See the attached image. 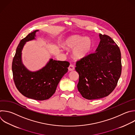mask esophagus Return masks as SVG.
<instances>
[{
  "label": "esophagus",
  "instance_id": "esophagus-1",
  "mask_svg": "<svg viewBox=\"0 0 135 135\" xmlns=\"http://www.w3.org/2000/svg\"><path fill=\"white\" fill-rule=\"evenodd\" d=\"M75 69V68H74V66L73 65H70L69 67H68V70L69 71H73Z\"/></svg>",
  "mask_w": 135,
  "mask_h": 135
}]
</instances>
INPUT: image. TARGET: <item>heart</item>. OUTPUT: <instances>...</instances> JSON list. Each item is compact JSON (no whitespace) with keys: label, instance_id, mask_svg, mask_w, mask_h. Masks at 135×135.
Instances as JSON below:
<instances>
[{"label":"heart","instance_id":"1","mask_svg":"<svg viewBox=\"0 0 135 135\" xmlns=\"http://www.w3.org/2000/svg\"><path fill=\"white\" fill-rule=\"evenodd\" d=\"M62 46L67 50L73 49V57L76 60H81L90 53L93 42L90 37L74 34L69 36L63 41Z\"/></svg>","mask_w":135,"mask_h":135}]
</instances>
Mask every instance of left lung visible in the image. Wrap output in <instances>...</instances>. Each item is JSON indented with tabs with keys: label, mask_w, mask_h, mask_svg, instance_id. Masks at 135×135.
Returning a JSON list of instances; mask_svg holds the SVG:
<instances>
[{
	"label": "left lung",
	"mask_w": 135,
	"mask_h": 135,
	"mask_svg": "<svg viewBox=\"0 0 135 135\" xmlns=\"http://www.w3.org/2000/svg\"><path fill=\"white\" fill-rule=\"evenodd\" d=\"M100 41L94 54L77 61L78 90L87 100L101 99L115 88L121 74L119 48L108 35L99 34Z\"/></svg>",
	"instance_id": "8db88e82"
}]
</instances>
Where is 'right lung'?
Listing matches in <instances>:
<instances>
[{
  "mask_svg": "<svg viewBox=\"0 0 135 135\" xmlns=\"http://www.w3.org/2000/svg\"><path fill=\"white\" fill-rule=\"evenodd\" d=\"M35 30L22 39L16 49L12 62L13 79L19 92L25 97L35 100L49 99L55 93L61 78L68 71L69 63L50 58L44 67L32 71L23 64L22 51L26 42L35 39Z\"/></svg>",
  "mask_w": 135,
  "mask_h": 135,
  "instance_id": "1",
  "label": "right lung"
}]
</instances>
